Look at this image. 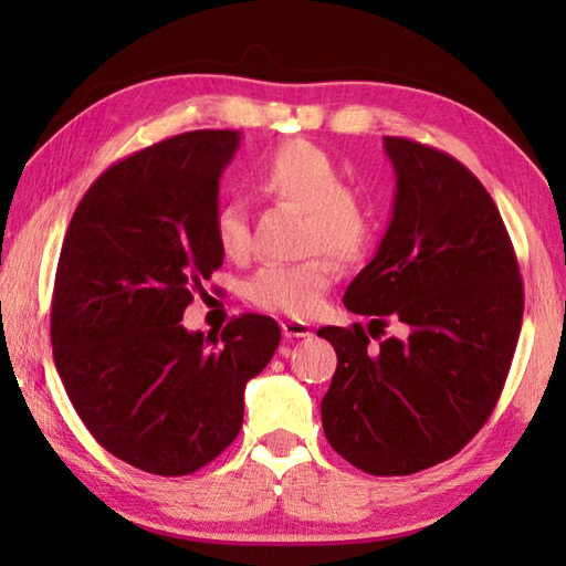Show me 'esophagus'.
Here are the masks:
<instances>
[{"label": "esophagus", "mask_w": 566, "mask_h": 566, "mask_svg": "<svg viewBox=\"0 0 566 566\" xmlns=\"http://www.w3.org/2000/svg\"><path fill=\"white\" fill-rule=\"evenodd\" d=\"M282 334L286 339H304L312 337V327L302 319H286L282 322Z\"/></svg>", "instance_id": "esophagus-1"}]
</instances>
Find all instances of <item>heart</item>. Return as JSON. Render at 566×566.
Wrapping results in <instances>:
<instances>
[{
	"label": "heart",
	"instance_id": "obj_1",
	"mask_svg": "<svg viewBox=\"0 0 566 566\" xmlns=\"http://www.w3.org/2000/svg\"><path fill=\"white\" fill-rule=\"evenodd\" d=\"M254 185L274 202L306 214V252H329L339 262H357L369 249L375 217L367 199L347 187L337 159L319 145L290 139L272 149L254 169ZM214 242L227 260L242 262L252 249L247 212L239 202H224L214 214ZM314 254L300 264H270L249 282V300L266 312L306 319L322 310L337 280V262Z\"/></svg>",
	"mask_w": 566,
	"mask_h": 566
}]
</instances>
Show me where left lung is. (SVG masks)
Instances as JSON below:
<instances>
[{"instance_id":"obj_1","label":"left lung","mask_w":566,"mask_h":566,"mask_svg":"<svg viewBox=\"0 0 566 566\" xmlns=\"http://www.w3.org/2000/svg\"><path fill=\"white\" fill-rule=\"evenodd\" d=\"M385 149L395 212L344 292L369 329L317 332L337 352L322 427L361 472L401 476L454 457L490 419L520 339L524 286L500 209L462 161L405 137H385ZM387 316L407 338L380 339Z\"/></svg>"}]
</instances>
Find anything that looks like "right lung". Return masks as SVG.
<instances>
[{"label": "right lung", "mask_w": 566, "mask_h": 566, "mask_svg": "<svg viewBox=\"0 0 566 566\" xmlns=\"http://www.w3.org/2000/svg\"><path fill=\"white\" fill-rule=\"evenodd\" d=\"M239 132L177 134L102 171L74 209L56 264L52 347L66 397L122 462L185 476L234 442L244 387L280 347V324L242 314L222 334L181 317L222 266L219 177Z\"/></svg>", "instance_id": "obj_1"}]
</instances>
